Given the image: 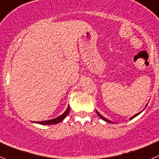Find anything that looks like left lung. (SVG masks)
<instances>
[{"instance_id": "8db88e82", "label": "left lung", "mask_w": 159, "mask_h": 159, "mask_svg": "<svg viewBox=\"0 0 159 159\" xmlns=\"http://www.w3.org/2000/svg\"><path fill=\"white\" fill-rule=\"evenodd\" d=\"M147 106H148V104H147V105H146V107H147ZM96 111V114H97V115H98V116L100 117V118H102V119H103V121H107V122H109V123H113V122H112V121H110V120L107 119V118H104V117H103V116H102V115H100V113H99V112H98V111ZM142 111H140V112H139V113L136 114V115H133V117H131V118H130V120H131V119H133V118H135V117H136V116H137V115H140V113H141Z\"/></svg>"}]
</instances>
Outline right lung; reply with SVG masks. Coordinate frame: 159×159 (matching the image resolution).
Returning a JSON list of instances; mask_svg holds the SVG:
<instances>
[{"label":"right lung","instance_id":"add662e5","mask_svg":"<svg viewBox=\"0 0 159 159\" xmlns=\"http://www.w3.org/2000/svg\"><path fill=\"white\" fill-rule=\"evenodd\" d=\"M70 112V106L68 105L67 108L65 111L63 115H61L60 116L57 117L56 118H53V119H50V120H47V121H35V123H38V124H41V125H54V124H57V123L60 122L61 121H63L65 118L66 117V115L69 114Z\"/></svg>","mask_w":159,"mask_h":159}]
</instances>
